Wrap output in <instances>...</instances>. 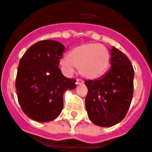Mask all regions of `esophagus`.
I'll return each instance as SVG.
<instances>
[{
  "label": "esophagus",
  "mask_w": 152,
  "mask_h": 152,
  "mask_svg": "<svg viewBox=\"0 0 152 152\" xmlns=\"http://www.w3.org/2000/svg\"><path fill=\"white\" fill-rule=\"evenodd\" d=\"M84 84V80L81 79L76 80V85H83Z\"/></svg>",
  "instance_id": "1"
}]
</instances>
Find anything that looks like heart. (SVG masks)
<instances>
[{
	"instance_id": "obj_1",
	"label": "heart",
	"mask_w": 152,
	"mask_h": 152,
	"mask_svg": "<svg viewBox=\"0 0 152 152\" xmlns=\"http://www.w3.org/2000/svg\"><path fill=\"white\" fill-rule=\"evenodd\" d=\"M110 64V54L103 45L99 43H87L74 48L60 61L65 72L72 75L76 67L87 79L94 80L101 77L106 72Z\"/></svg>"
}]
</instances>
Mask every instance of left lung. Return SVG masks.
<instances>
[{
    "instance_id": "obj_1",
    "label": "left lung",
    "mask_w": 152,
    "mask_h": 152,
    "mask_svg": "<svg viewBox=\"0 0 152 152\" xmlns=\"http://www.w3.org/2000/svg\"><path fill=\"white\" fill-rule=\"evenodd\" d=\"M110 70L96 80H85V107L90 121L99 126H112L124 118L132 101L133 66L127 56L113 47Z\"/></svg>"
}]
</instances>
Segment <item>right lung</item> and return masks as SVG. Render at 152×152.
<instances>
[{
  "instance_id": "obj_1",
  "label": "right lung",
  "mask_w": 152,
  "mask_h": 152,
  "mask_svg": "<svg viewBox=\"0 0 152 152\" xmlns=\"http://www.w3.org/2000/svg\"><path fill=\"white\" fill-rule=\"evenodd\" d=\"M64 50L59 42L43 40L32 45L20 59L18 99L22 111L34 121L56 119L64 107V93L76 88V80L65 77L59 68Z\"/></svg>"
}]
</instances>
